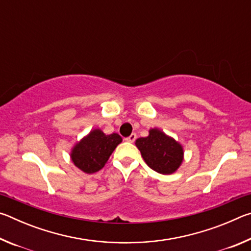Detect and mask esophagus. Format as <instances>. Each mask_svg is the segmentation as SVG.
I'll return each instance as SVG.
<instances>
[{"mask_svg":"<svg viewBox=\"0 0 251 251\" xmlns=\"http://www.w3.org/2000/svg\"><path fill=\"white\" fill-rule=\"evenodd\" d=\"M136 137H137V136H136L135 133H133L130 136H128V137L125 138V141L128 142V143H134L136 141Z\"/></svg>","mask_w":251,"mask_h":251,"instance_id":"obj_1","label":"esophagus"}]
</instances>
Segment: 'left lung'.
I'll use <instances>...</instances> for the list:
<instances>
[{"label":"left lung","instance_id":"1","mask_svg":"<svg viewBox=\"0 0 251 251\" xmlns=\"http://www.w3.org/2000/svg\"><path fill=\"white\" fill-rule=\"evenodd\" d=\"M135 144L152 171L169 175L180 166L184 156L180 144L159 129H151L147 137L138 138Z\"/></svg>","mask_w":251,"mask_h":251}]
</instances>
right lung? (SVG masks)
<instances>
[{"instance_id": "obj_1", "label": "right lung", "mask_w": 251, "mask_h": 251, "mask_svg": "<svg viewBox=\"0 0 251 251\" xmlns=\"http://www.w3.org/2000/svg\"><path fill=\"white\" fill-rule=\"evenodd\" d=\"M121 142L122 137L116 133L105 135L100 129H94L76 144L71 154L72 160L84 173H96L105 166Z\"/></svg>"}]
</instances>
